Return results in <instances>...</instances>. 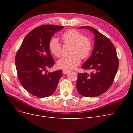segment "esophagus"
Segmentation results:
<instances>
[{
  "mask_svg": "<svg viewBox=\"0 0 133 133\" xmlns=\"http://www.w3.org/2000/svg\"><path fill=\"white\" fill-rule=\"evenodd\" d=\"M69 73H70L69 70H63V73L64 74H67Z\"/></svg>",
  "mask_w": 133,
  "mask_h": 133,
  "instance_id": "1",
  "label": "esophagus"
}]
</instances>
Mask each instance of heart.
<instances>
[{
	"label": "heart",
	"mask_w": 133,
	"mask_h": 133,
	"mask_svg": "<svg viewBox=\"0 0 133 133\" xmlns=\"http://www.w3.org/2000/svg\"><path fill=\"white\" fill-rule=\"evenodd\" d=\"M64 44L72 45L70 56L64 57L58 62V66L65 70L74 69L80 63V59H86L90 55L92 50V42L89 38L84 36L81 32L69 29L63 33L61 37ZM50 53L59 58L62 54V46L57 39L51 38L48 45Z\"/></svg>",
	"instance_id": "heart-1"
}]
</instances>
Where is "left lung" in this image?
Returning <instances> with one entry per match:
<instances>
[{"label": "left lung", "mask_w": 133, "mask_h": 133, "mask_svg": "<svg viewBox=\"0 0 133 133\" xmlns=\"http://www.w3.org/2000/svg\"><path fill=\"white\" fill-rule=\"evenodd\" d=\"M80 28L90 30L95 34L92 55L82 66L90 73H79L76 82L79 93L85 97H95L109 89L114 82L119 66V60L114 44L95 28L84 26Z\"/></svg>", "instance_id": "obj_1"}]
</instances>
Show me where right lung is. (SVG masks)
<instances>
[{
  "instance_id": "obj_1",
  "label": "right lung",
  "mask_w": 133,
  "mask_h": 133,
  "mask_svg": "<svg viewBox=\"0 0 133 133\" xmlns=\"http://www.w3.org/2000/svg\"><path fill=\"white\" fill-rule=\"evenodd\" d=\"M64 26L42 25L28 33L15 55L18 78L24 89L38 98H45L54 93L62 70L46 73V69L55 63L48 48L56 31Z\"/></svg>"
}]
</instances>
